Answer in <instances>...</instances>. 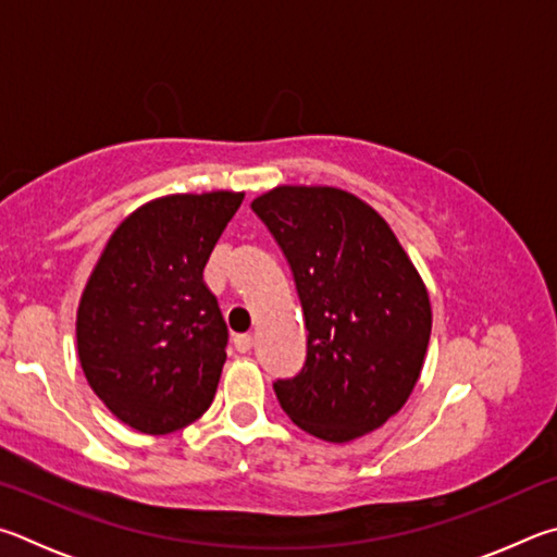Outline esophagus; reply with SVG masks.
<instances>
[{"instance_id":"34e87169","label":"esophagus","mask_w":557,"mask_h":557,"mask_svg":"<svg viewBox=\"0 0 557 557\" xmlns=\"http://www.w3.org/2000/svg\"><path fill=\"white\" fill-rule=\"evenodd\" d=\"M253 347V337L251 335H234V349L237 352H249V349Z\"/></svg>"}]
</instances>
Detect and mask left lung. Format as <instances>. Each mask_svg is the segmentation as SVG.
Masks as SVG:
<instances>
[{"mask_svg": "<svg viewBox=\"0 0 557 557\" xmlns=\"http://www.w3.org/2000/svg\"><path fill=\"white\" fill-rule=\"evenodd\" d=\"M251 210L294 271L308 349L296 376L273 382L298 428L349 443L398 413L421 376L431 300L396 234L357 195L278 185Z\"/></svg>", "mask_w": 557, "mask_h": 557, "instance_id": "1", "label": "left lung"}]
</instances>
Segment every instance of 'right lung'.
<instances>
[{"mask_svg":"<svg viewBox=\"0 0 557 557\" xmlns=\"http://www.w3.org/2000/svg\"><path fill=\"white\" fill-rule=\"evenodd\" d=\"M244 193L165 195L107 242L77 306V357L92 392L134 431L165 435L208 411L227 325L202 269Z\"/></svg>","mask_w":557,"mask_h":557,"instance_id":"add662e5","label":"right lung"}]
</instances>
